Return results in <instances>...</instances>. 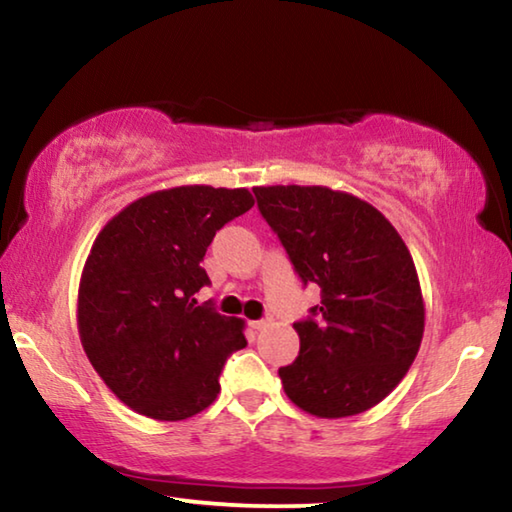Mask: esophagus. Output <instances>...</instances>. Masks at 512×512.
<instances>
[{
	"mask_svg": "<svg viewBox=\"0 0 512 512\" xmlns=\"http://www.w3.org/2000/svg\"><path fill=\"white\" fill-rule=\"evenodd\" d=\"M271 323H273V316H264V318H259V320H253V323H250V327L257 329V332H262V329H266Z\"/></svg>",
	"mask_w": 512,
	"mask_h": 512,
	"instance_id": "esophagus-1",
	"label": "esophagus"
}]
</instances>
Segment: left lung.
<instances>
[{
  "label": "left lung",
  "mask_w": 512,
  "mask_h": 512,
  "mask_svg": "<svg viewBox=\"0 0 512 512\" xmlns=\"http://www.w3.org/2000/svg\"><path fill=\"white\" fill-rule=\"evenodd\" d=\"M257 207L320 305L293 323L300 354L280 368L289 400L318 418L372 409L420 350L424 302L409 248L384 214L329 187H255Z\"/></svg>",
  "instance_id": "8db88e82"
}]
</instances>
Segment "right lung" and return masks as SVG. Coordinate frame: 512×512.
<instances>
[{
  "mask_svg": "<svg viewBox=\"0 0 512 512\" xmlns=\"http://www.w3.org/2000/svg\"><path fill=\"white\" fill-rule=\"evenodd\" d=\"M255 205L248 189L187 185L124 207L94 239L79 287L83 350L106 386L153 420H187L219 395V375L246 348L244 320L194 293L216 230Z\"/></svg>",
  "mask_w": 512,
  "mask_h": 512,
  "instance_id": "right-lung-1",
  "label": "right lung"
}]
</instances>
